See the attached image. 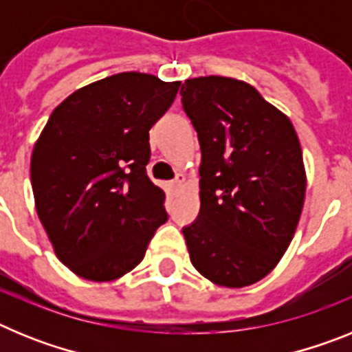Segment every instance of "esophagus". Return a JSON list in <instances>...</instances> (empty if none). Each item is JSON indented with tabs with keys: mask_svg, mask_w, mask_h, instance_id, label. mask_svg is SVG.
Segmentation results:
<instances>
[{
	"mask_svg": "<svg viewBox=\"0 0 352 352\" xmlns=\"http://www.w3.org/2000/svg\"><path fill=\"white\" fill-rule=\"evenodd\" d=\"M183 185H185V176H182V174H179L178 178L174 179V182L169 185V190L176 194V192H178V190H182Z\"/></svg>",
	"mask_w": 352,
	"mask_h": 352,
	"instance_id": "esophagus-1",
	"label": "esophagus"
}]
</instances>
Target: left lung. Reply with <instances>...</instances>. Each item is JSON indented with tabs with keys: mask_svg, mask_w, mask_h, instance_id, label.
<instances>
[{
	"mask_svg": "<svg viewBox=\"0 0 352 352\" xmlns=\"http://www.w3.org/2000/svg\"><path fill=\"white\" fill-rule=\"evenodd\" d=\"M186 116L201 144V210L183 229L190 261L222 287H247L275 268L296 232L307 190L291 120L232 77L186 79Z\"/></svg>",
	"mask_w": 352,
	"mask_h": 352,
	"instance_id": "1",
	"label": "left lung"
}]
</instances>
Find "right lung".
Returning a JSON list of instances; mask_svg holds the SVG:
<instances>
[{
    "label": "right lung",
    "instance_id": "right-lung-1",
    "mask_svg": "<svg viewBox=\"0 0 352 352\" xmlns=\"http://www.w3.org/2000/svg\"><path fill=\"white\" fill-rule=\"evenodd\" d=\"M179 80L123 72L77 89L52 111L31 153L35 208L54 254L93 282L142 259L167 220L166 194L146 174L149 129Z\"/></svg>",
    "mask_w": 352,
    "mask_h": 352
}]
</instances>
